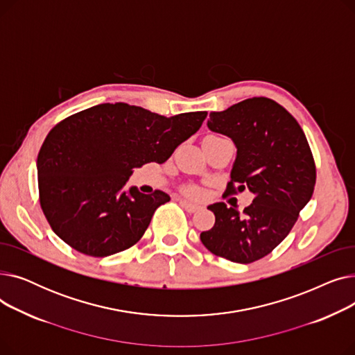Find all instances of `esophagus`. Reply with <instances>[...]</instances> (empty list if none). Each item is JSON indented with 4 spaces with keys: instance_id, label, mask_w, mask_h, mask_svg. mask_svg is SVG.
I'll list each match as a JSON object with an SVG mask.
<instances>
[{
    "instance_id": "34e87169",
    "label": "esophagus",
    "mask_w": 355,
    "mask_h": 355,
    "mask_svg": "<svg viewBox=\"0 0 355 355\" xmlns=\"http://www.w3.org/2000/svg\"><path fill=\"white\" fill-rule=\"evenodd\" d=\"M180 204H181V207L182 209H185L187 211H190V213H194V211H197V210H200V206L198 204H196V202H191V201H189V200H180Z\"/></svg>"
}]
</instances>
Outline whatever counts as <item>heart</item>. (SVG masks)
<instances>
[{"label": "heart", "instance_id": "heart-1", "mask_svg": "<svg viewBox=\"0 0 355 355\" xmlns=\"http://www.w3.org/2000/svg\"><path fill=\"white\" fill-rule=\"evenodd\" d=\"M189 193H191V194H197V190H194V189H190V190H189Z\"/></svg>", "mask_w": 355, "mask_h": 355}]
</instances>
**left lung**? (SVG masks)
I'll return each mask as SVG.
<instances>
[{
	"instance_id": "obj_1",
	"label": "left lung",
	"mask_w": 355,
	"mask_h": 355,
	"mask_svg": "<svg viewBox=\"0 0 355 355\" xmlns=\"http://www.w3.org/2000/svg\"><path fill=\"white\" fill-rule=\"evenodd\" d=\"M207 126L237 148L226 191L249 190L254 198L243 213L225 202L211 204L216 223L200 239L216 256L256 262L289 234L312 197L316 170L309 144L296 119L269 98L211 112Z\"/></svg>"
}]
</instances>
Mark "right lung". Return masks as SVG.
<instances>
[{
  "instance_id": "1",
  "label": "right lung",
  "mask_w": 355,
  "mask_h": 355,
  "mask_svg": "<svg viewBox=\"0 0 355 355\" xmlns=\"http://www.w3.org/2000/svg\"><path fill=\"white\" fill-rule=\"evenodd\" d=\"M206 118L207 112L166 118L118 102L59 122L37 157L40 206L53 232L93 257L134 246L170 196L125 190L132 168L165 162Z\"/></svg>"
}]
</instances>
